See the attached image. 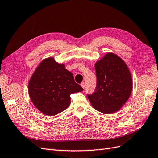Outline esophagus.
<instances>
[{
    "instance_id": "obj_1",
    "label": "esophagus",
    "mask_w": 158,
    "mask_h": 158,
    "mask_svg": "<svg viewBox=\"0 0 158 158\" xmlns=\"http://www.w3.org/2000/svg\"><path fill=\"white\" fill-rule=\"evenodd\" d=\"M81 87L83 88V89H85V83H84V82L81 83Z\"/></svg>"
}]
</instances>
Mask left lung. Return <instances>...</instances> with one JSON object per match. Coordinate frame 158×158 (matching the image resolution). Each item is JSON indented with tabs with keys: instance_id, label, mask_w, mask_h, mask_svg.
I'll return each mask as SVG.
<instances>
[{
	"instance_id": "8db88e82",
	"label": "left lung",
	"mask_w": 158,
	"mask_h": 158,
	"mask_svg": "<svg viewBox=\"0 0 158 158\" xmlns=\"http://www.w3.org/2000/svg\"><path fill=\"white\" fill-rule=\"evenodd\" d=\"M97 85L87 95L91 106L104 114L118 111L129 98L133 81L129 68L116 54L109 52L95 64Z\"/></svg>"
}]
</instances>
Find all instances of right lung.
I'll return each mask as SVG.
<instances>
[{"label": "right lung", "instance_id": "1", "mask_svg": "<svg viewBox=\"0 0 158 158\" xmlns=\"http://www.w3.org/2000/svg\"><path fill=\"white\" fill-rule=\"evenodd\" d=\"M83 90L75 83L73 73L52 57L40 62L28 84L33 104L47 116L56 115L65 110L71 104L70 95Z\"/></svg>", "mask_w": 158, "mask_h": 158}]
</instances>
